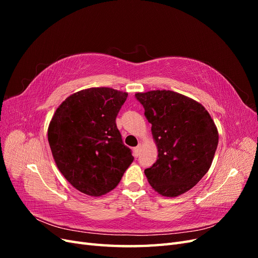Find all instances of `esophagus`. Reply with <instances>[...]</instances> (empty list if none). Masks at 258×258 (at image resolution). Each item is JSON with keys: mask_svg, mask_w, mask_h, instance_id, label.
<instances>
[{"mask_svg": "<svg viewBox=\"0 0 258 258\" xmlns=\"http://www.w3.org/2000/svg\"><path fill=\"white\" fill-rule=\"evenodd\" d=\"M141 148H142L141 144L138 145L137 147H135V148H134V156H135V157H139L140 153H141Z\"/></svg>", "mask_w": 258, "mask_h": 258, "instance_id": "esophagus-1", "label": "esophagus"}]
</instances>
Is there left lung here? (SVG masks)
<instances>
[{"instance_id":"8db88e82","label":"left lung","mask_w":258,"mask_h":258,"mask_svg":"<svg viewBox=\"0 0 258 258\" xmlns=\"http://www.w3.org/2000/svg\"><path fill=\"white\" fill-rule=\"evenodd\" d=\"M136 98L152 123L158 158L144 170L161 196L177 197L208 172L218 144V132L205 106L171 90L138 92Z\"/></svg>"}]
</instances>
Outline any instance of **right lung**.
<instances>
[{
  "label": "right lung",
  "mask_w": 258,
  "mask_h": 258,
  "mask_svg": "<svg viewBox=\"0 0 258 258\" xmlns=\"http://www.w3.org/2000/svg\"><path fill=\"white\" fill-rule=\"evenodd\" d=\"M127 97L107 87L77 91L59 105L49 122L54 162L67 181L88 196L113 190L134 161L116 126Z\"/></svg>",
  "instance_id": "1"
}]
</instances>
